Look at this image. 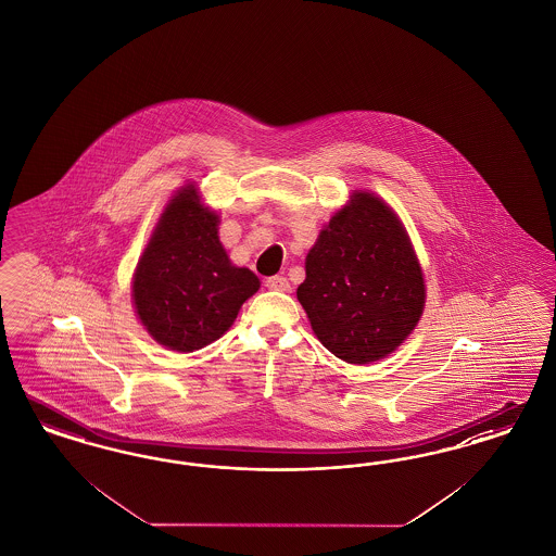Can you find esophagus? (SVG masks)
<instances>
[{
	"label": "esophagus",
	"instance_id": "obj_1",
	"mask_svg": "<svg viewBox=\"0 0 556 556\" xmlns=\"http://www.w3.org/2000/svg\"><path fill=\"white\" fill-rule=\"evenodd\" d=\"M265 286H267L268 289H275V291H286V289H289L288 279H286L283 275L267 277V279H265Z\"/></svg>",
	"mask_w": 556,
	"mask_h": 556
}]
</instances>
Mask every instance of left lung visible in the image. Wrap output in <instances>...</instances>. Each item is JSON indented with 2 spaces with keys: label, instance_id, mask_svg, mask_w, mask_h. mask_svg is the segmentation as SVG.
Wrapping results in <instances>:
<instances>
[{
  "label": "left lung",
  "instance_id": "left-lung-1",
  "mask_svg": "<svg viewBox=\"0 0 556 556\" xmlns=\"http://www.w3.org/2000/svg\"><path fill=\"white\" fill-rule=\"evenodd\" d=\"M312 330L346 364L392 353L417 326L425 286L408 236L392 210L357 192L306 256L298 288Z\"/></svg>",
  "mask_w": 556,
  "mask_h": 556
}]
</instances>
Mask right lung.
<instances>
[{
    "mask_svg": "<svg viewBox=\"0 0 556 556\" xmlns=\"http://www.w3.org/2000/svg\"><path fill=\"white\" fill-rule=\"evenodd\" d=\"M217 222L201 207L194 187L182 189L162 213L137 265L135 309L160 345L180 353L210 345L261 288L252 270L231 265Z\"/></svg>",
    "mask_w": 556,
    "mask_h": 556,
    "instance_id": "add662e5",
    "label": "right lung"
}]
</instances>
